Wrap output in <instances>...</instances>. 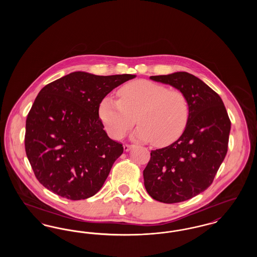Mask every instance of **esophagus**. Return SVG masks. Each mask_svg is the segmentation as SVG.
<instances>
[{"label": "esophagus", "mask_w": 257, "mask_h": 257, "mask_svg": "<svg viewBox=\"0 0 257 257\" xmlns=\"http://www.w3.org/2000/svg\"><path fill=\"white\" fill-rule=\"evenodd\" d=\"M133 147V145H127V144H125L124 146H123V148H124V150L125 151H129L131 148Z\"/></svg>", "instance_id": "esophagus-1"}]
</instances>
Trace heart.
I'll list each match as a JSON object with an SVG mask.
<instances>
[{
    "label": "heart",
    "instance_id": "obj_1",
    "mask_svg": "<svg viewBox=\"0 0 257 257\" xmlns=\"http://www.w3.org/2000/svg\"><path fill=\"white\" fill-rule=\"evenodd\" d=\"M118 99L104 97L99 115L107 133L120 139L136 123V138L157 147L170 146L185 131L190 117L188 99L182 91L148 80H138L121 86Z\"/></svg>",
    "mask_w": 257,
    "mask_h": 257
}]
</instances>
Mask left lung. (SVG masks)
<instances>
[{
  "mask_svg": "<svg viewBox=\"0 0 257 257\" xmlns=\"http://www.w3.org/2000/svg\"><path fill=\"white\" fill-rule=\"evenodd\" d=\"M188 99L190 117L182 136L169 147L152 150L144 171L148 195L164 203L188 200L213 183L224 159L230 119L220 95L187 72L151 76Z\"/></svg>",
  "mask_w": 257,
  "mask_h": 257,
  "instance_id": "left-lung-1",
  "label": "left lung"
}]
</instances>
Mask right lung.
I'll use <instances>...</instances> for the list:
<instances>
[{"instance_id": "obj_1", "label": "right lung", "mask_w": 257, "mask_h": 257, "mask_svg": "<svg viewBox=\"0 0 257 257\" xmlns=\"http://www.w3.org/2000/svg\"><path fill=\"white\" fill-rule=\"evenodd\" d=\"M135 75L73 72L44 86L26 120L25 149L39 183L71 200L94 196L123 153L99 117L103 98Z\"/></svg>"}]
</instances>
